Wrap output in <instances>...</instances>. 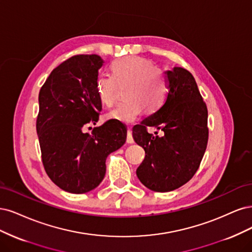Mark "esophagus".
I'll return each instance as SVG.
<instances>
[{"label": "esophagus", "instance_id": "1", "mask_svg": "<svg viewBox=\"0 0 252 252\" xmlns=\"http://www.w3.org/2000/svg\"><path fill=\"white\" fill-rule=\"evenodd\" d=\"M126 142L127 143H134V138H133V134L131 129H127L126 133Z\"/></svg>", "mask_w": 252, "mask_h": 252}]
</instances>
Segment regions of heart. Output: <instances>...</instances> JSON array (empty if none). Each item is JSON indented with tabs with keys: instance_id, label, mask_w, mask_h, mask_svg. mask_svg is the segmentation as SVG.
Instances as JSON below:
<instances>
[{
	"instance_id": "obj_1",
	"label": "heart",
	"mask_w": 252,
	"mask_h": 252,
	"mask_svg": "<svg viewBox=\"0 0 252 252\" xmlns=\"http://www.w3.org/2000/svg\"><path fill=\"white\" fill-rule=\"evenodd\" d=\"M112 75L101 73L96 78L95 90L99 101L110 107L116 100L119 87H125L124 102L105 115L108 120L133 124L143 109L156 112L166 98L167 85L164 75L151 61L139 56H126L112 63Z\"/></svg>"
}]
</instances>
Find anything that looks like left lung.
<instances>
[{"label": "left lung", "mask_w": 252, "mask_h": 252, "mask_svg": "<svg viewBox=\"0 0 252 252\" xmlns=\"http://www.w3.org/2000/svg\"><path fill=\"white\" fill-rule=\"evenodd\" d=\"M165 74V101L133 127L135 142L145 151L144 160L136 170L138 179L159 192L179 189L191 179L208 141L207 108L191 73L175 67ZM148 126L161 128L165 136L150 134Z\"/></svg>", "instance_id": "left-lung-1"}]
</instances>
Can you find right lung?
Listing matches in <instances>:
<instances>
[{
    "label": "right lung",
    "mask_w": 252,
    "mask_h": 252,
    "mask_svg": "<svg viewBox=\"0 0 252 252\" xmlns=\"http://www.w3.org/2000/svg\"><path fill=\"white\" fill-rule=\"evenodd\" d=\"M103 61L96 54L74 55L56 67L38 94L36 119L42 161L54 184L72 193L88 192L105 175V159L126 139L123 124L109 120L93 128L101 102L95 90Z\"/></svg>",
    "instance_id": "right-lung-1"
}]
</instances>
